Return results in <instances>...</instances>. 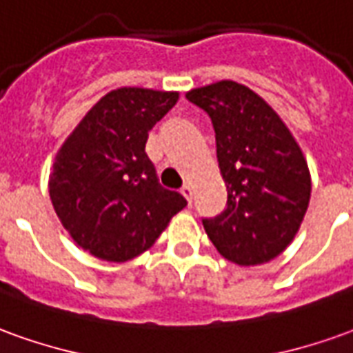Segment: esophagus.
<instances>
[{"instance_id":"1","label":"esophagus","mask_w":353,"mask_h":353,"mask_svg":"<svg viewBox=\"0 0 353 353\" xmlns=\"http://www.w3.org/2000/svg\"><path fill=\"white\" fill-rule=\"evenodd\" d=\"M181 194H183L185 199H187V202L191 204V201H193V187H191V185H183V187H181Z\"/></svg>"}]
</instances>
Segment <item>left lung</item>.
<instances>
[{"mask_svg":"<svg viewBox=\"0 0 353 353\" xmlns=\"http://www.w3.org/2000/svg\"><path fill=\"white\" fill-rule=\"evenodd\" d=\"M187 99L212 118L228 187L225 210L202 219L206 235L229 262H270L292 243L310 204L304 152L279 114L243 83L221 80L187 91Z\"/></svg>","mask_w":353,"mask_h":353,"instance_id":"1","label":"left lung"}]
</instances>
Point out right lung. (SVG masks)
Returning a JSON list of instances; mask_svg holds the SVG:
<instances>
[{"label": "right lung", "instance_id": "1", "mask_svg": "<svg viewBox=\"0 0 353 353\" xmlns=\"http://www.w3.org/2000/svg\"><path fill=\"white\" fill-rule=\"evenodd\" d=\"M177 91L120 88L101 97L61 145L49 196L74 243L107 262L149 250L187 201L159 183L145 152L149 132Z\"/></svg>", "mask_w": 353, "mask_h": 353}]
</instances>
